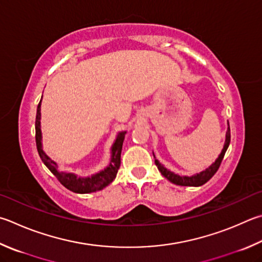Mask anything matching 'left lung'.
<instances>
[{
    "mask_svg": "<svg viewBox=\"0 0 262 262\" xmlns=\"http://www.w3.org/2000/svg\"><path fill=\"white\" fill-rule=\"evenodd\" d=\"M230 143V128L228 127V130H227V135H226V142H225V146H223L222 152L219 156V158L215 160V163L212 164L210 167H208L206 170H204V172L199 173L193 175V177H180V175L174 174L172 172H169L168 169H166L163 165H161L158 160L156 159L155 157V164L157 167H158L159 172L161 173L163 177H165L170 182L177 184V185H182V187H199V185H203L205 184L208 180H210L214 174L216 173V170L220 167V165L222 163V159L223 157H225L226 151L228 149V146H229Z\"/></svg>",
    "mask_w": 262,
    "mask_h": 262,
    "instance_id": "1",
    "label": "left lung"
}]
</instances>
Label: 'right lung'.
Listing matches in <instances>:
<instances>
[{
  "label": "right lung",
  "mask_w": 262,
  "mask_h": 262,
  "mask_svg": "<svg viewBox=\"0 0 262 262\" xmlns=\"http://www.w3.org/2000/svg\"><path fill=\"white\" fill-rule=\"evenodd\" d=\"M40 106L41 101L37 105L36 110V119H35V142H36V149L39 152V156L41 160L43 161V164L49 168L50 172L55 175L57 180L64 185L66 189L71 190V191L77 192V193H89L95 192L97 190H102L105 188L106 185L110 184L113 180L116 179L118 169L120 167V157H121V150H122V143L123 139H125L126 132L120 133L118 135L115 144L112 146V159L111 164L106 169L102 170L101 173L94 175L92 178L87 179H80L77 178L74 174L71 173H61L57 170V164L55 161H52L48 156H47L43 150H42L41 145V129H40Z\"/></svg>",
  "instance_id": "right-lung-1"
}]
</instances>
